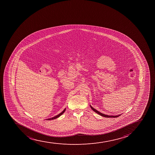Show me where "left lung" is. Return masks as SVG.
I'll return each instance as SVG.
<instances>
[{
  "label": "left lung",
  "mask_w": 155,
  "mask_h": 155,
  "mask_svg": "<svg viewBox=\"0 0 155 155\" xmlns=\"http://www.w3.org/2000/svg\"><path fill=\"white\" fill-rule=\"evenodd\" d=\"M91 107L92 110H94V112H95V113H97V114H98L101 115V116L104 117H106V118H117V117H118L120 116L121 115H116V116H110V115H105V114L101 113L99 112L98 110H95V109H94V107H92L91 106Z\"/></svg>",
  "instance_id": "8db88e82"
}]
</instances>
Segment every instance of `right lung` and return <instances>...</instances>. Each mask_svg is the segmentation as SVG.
I'll use <instances>...</instances> for the list:
<instances>
[{
  "label": "right lung",
  "mask_w": 155,
  "mask_h": 155,
  "mask_svg": "<svg viewBox=\"0 0 155 155\" xmlns=\"http://www.w3.org/2000/svg\"><path fill=\"white\" fill-rule=\"evenodd\" d=\"M66 109H64V110L62 111V112L61 113L59 114L58 115H57V116H55L54 117H52L51 118H49V119H47V120H54L55 119H57V118H58L59 117L61 116L62 114H63L64 112H65V110H66Z\"/></svg>",
  "instance_id": "1"
}]
</instances>
